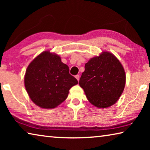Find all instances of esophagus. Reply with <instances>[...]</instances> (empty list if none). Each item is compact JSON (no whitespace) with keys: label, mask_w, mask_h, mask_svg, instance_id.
Returning <instances> with one entry per match:
<instances>
[{"label":"esophagus","mask_w":150,"mask_h":150,"mask_svg":"<svg viewBox=\"0 0 150 150\" xmlns=\"http://www.w3.org/2000/svg\"><path fill=\"white\" fill-rule=\"evenodd\" d=\"M75 78L77 79L78 81H79V78H80V76H79V75H76V76H75Z\"/></svg>","instance_id":"34e87169"}]
</instances>
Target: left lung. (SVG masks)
<instances>
[{
	"label": "left lung",
	"mask_w": 150,
	"mask_h": 150,
	"mask_svg": "<svg viewBox=\"0 0 150 150\" xmlns=\"http://www.w3.org/2000/svg\"><path fill=\"white\" fill-rule=\"evenodd\" d=\"M126 84V73L115 55L103 52L85 65L79 80L88 100L96 107L107 108L115 104Z\"/></svg>",
	"instance_id": "obj_1"
}]
</instances>
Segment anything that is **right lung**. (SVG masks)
Returning <instances> with one entry per match:
<instances>
[{"label":"right lung","mask_w":150,"mask_h":150,"mask_svg":"<svg viewBox=\"0 0 150 150\" xmlns=\"http://www.w3.org/2000/svg\"><path fill=\"white\" fill-rule=\"evenodd\" d=\"M77 80L59 55L45 51L28 66L24 85L33 103L42 108H54L67 98Z\"/></svg>","instance_id":"obj_1"}]
</instances>
